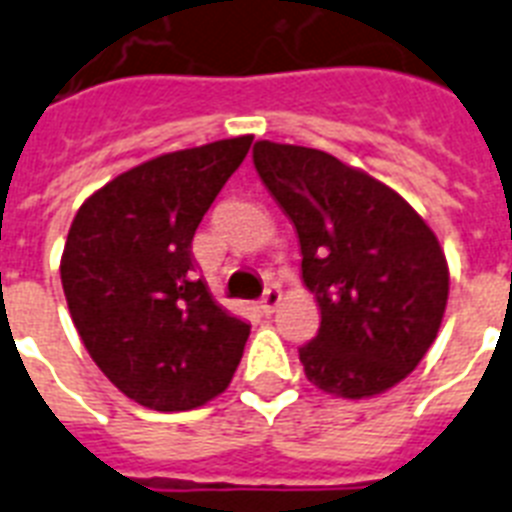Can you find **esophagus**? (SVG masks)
I'll list each match as a JSON object with an SVG mask.
<instances>
[{
	"mask_svg": "<svg viewBox=\"0 0 512 512\" xmlns=\"http://www.w3.org/2000/svg\"><path fill=\"white\" fill-rule=\"evenodd\" d=\"M278 305H281V289H278V286H268L263 299H260V310H263L265 315H270L276 313Z\"/></svg>",
	"mask_w": 512,
	"mask_h": 512,
	"instance_id": "1",
	"label": "esophagus"
}]
</instances>
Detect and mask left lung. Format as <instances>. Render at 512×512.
Wrapping results in <instances>:
<instances>
[{
    "label": "left lung",
    "instance_id": "left-lung-1",
    "mask_svg": "<svg viewBox=\"0 0 512 512\" xmlns=\"http://www.w3.org/2000/svg\"><path fill=\"white\" fill-rule=\"evenodd\" d=\"M255 168L297 228L321 328L299 347L305 376L344 400L402 378L442 326L450 270L426 220L386 184L321 149L257 141Z\"/></svg>",
    "mask_w": 512,
    "mask_h": 512
}]
</instances>
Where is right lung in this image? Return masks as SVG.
Here are the masks:
<instances>
[{
  "instance_id": "1",
  "label": "right lung",
  "mask_w": 512,
  "mask_h": 512,
  "mask_svg": "<svg viewBox=\"0 0 512 512\" xmlns=\"http://www.w3.org/2000/svg\"><path fill=\"white\" fill-rule=\"evenodd\" d=\"M252 136L168 152L78 207L62 292L83 347L120 392L160 413L205 405L234 378L249 323L197 278L191 239Z\"/></svg>"
}]
</instances>
